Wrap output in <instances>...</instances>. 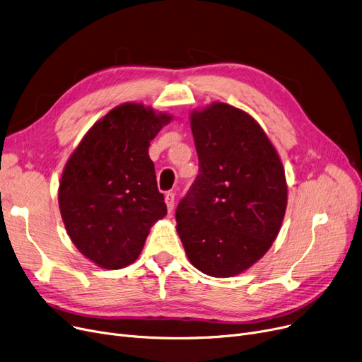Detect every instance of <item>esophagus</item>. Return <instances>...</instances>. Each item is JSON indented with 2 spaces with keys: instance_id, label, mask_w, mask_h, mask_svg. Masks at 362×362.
<instances>
[{
  "instance_id": "1",
  "label": "esophagus",
  "mask_w": 362,
  "mask_h": 362,
  "mask_svg": "<svg viewBox=\"0 0 362 362\" xmlns=\"http://www.w3.org/2000/svg\"><path fill=\"white\" fill-rule=\"evenodd\" d=\"M165 203H166V208H168V212H172L174 211V206H175V194L169 192L165 194Z\"/></svg>"
}]
</instances>
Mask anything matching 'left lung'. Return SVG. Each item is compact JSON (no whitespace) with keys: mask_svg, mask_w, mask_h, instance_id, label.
<instances>
[{"mask_svg":"<svg viewBox=\"0 0 362 362\" xmlns=\"http://www.w3.org/2000/svg\"><path fill=\"white\" fill-rule=\"evenodd\" d=\"M199 175L180 200L177 230L190 262L234 277L267 253L287 206L283 163L246 112L226 103L193 112Z\"/></svg>","mask_w":362,"mask_h":362,"instance_id":"obj_1","label":"left lung"}]
</instances>
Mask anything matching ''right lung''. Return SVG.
Instances as JSON below:
<instances>
[{
    "label": "right lung",
    "mask_w": 362,
    "mask_h": 362,
    "mask_svg": "<svg viewBox=\"0 0 362 362\" xmlns=\"http://www.w3.org/2000/svg\"><path fill=\"white\" fill-rule=\"evenodd\" d=\"M169 120L143 105H120L85 134L64 166L59 187L64 227L78 250L101 268L132 264L150 227L168 212L148 146Z\"/></svg>",
    "instance_id": "1"
}]
</instances>
